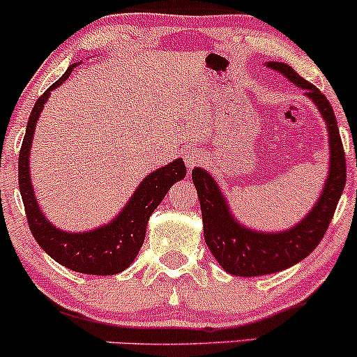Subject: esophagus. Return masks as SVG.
Instances as JSON below:
<instances>
[{
	"label": "esophagus",
	"mask_w": 357,
	"mask_h": 357,
	"mask_svg": "<svg viewBox=\"0 0 357 357\" xmlns=\"http://www.w3.org/2000/svg\"><path fill=\"white\" fill-rule=\"evenodd\" d=\"M204 159L203 153H199L198 149H195V147H190V149H186V153H184V162H186V166L190 167H195L196 165H199Z\"/></svg>",
	"instance_id": "obj_1"
}]
</instances>
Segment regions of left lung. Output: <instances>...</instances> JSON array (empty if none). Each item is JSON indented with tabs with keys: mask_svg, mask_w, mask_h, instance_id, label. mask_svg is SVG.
I'll return each mask as SVG.
<instances>
[{
	"mask_svg": "<svg viewBox=\"0 0 357 357\" xmlns=\"http://www.w3.org/2000/svg\"><path fill=\"white\" fill-rule=\"evenodd\" d=\"M264 65L304 90L305 97L317 107L329 136V171L317 202L304 218L287 230L264 231L240 223L215 178L202 167L192 169V183L202 206L204 241L221 268L236 277L268 275L309 257L321 243L346 184V158L333 105L321 90L287 63L265 61Z\"/></svg>",
	"mask_w": 357,
	"mask_h": 357,
	"instance_id": "8db88e82",
	"label": "left lung"
}]
</instances>
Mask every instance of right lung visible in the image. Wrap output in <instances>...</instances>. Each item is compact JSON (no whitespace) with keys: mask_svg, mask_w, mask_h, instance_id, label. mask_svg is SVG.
Listing matches in <instances>:
<instances>
[{"mask_svg":"<svg viewBox=\"0 0 357 357\" xmlns=\"http://www.w3.org/2000/svg\"><path fill=\"white\" fill-rule=\"evenodd\" d=\"M77 65H80V61L72 63L67 72L45 90L43 96L35 102L33 110L28 119L22 151H20V192H22L30 230L43 252H47L53 260L73 272L89 273V275H114V273L124 272L136 260L139 250L144 243L149 216L165 199L169 188L186 176V166L183 159L178 158L169 165L147 174L139 183L126 206L109 223L87 231H67L56 228L43 215L42 208L36 202L30 176V153L33 146L35 127L42 116L43 105L50 99L53 90L59 89L70 77Z\"/></svg>","mask_w":357,"mask_h":357,"instance_id":"add662e5","label":"right lung"}]
</instances>
